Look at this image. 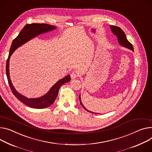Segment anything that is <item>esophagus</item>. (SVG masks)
<instances>
[{"instance_id": "34e87169", "label": "esophagus", "mask_w": 152, "mask_h": 152, "mask_svg": "<svg viewBox=\"0 0 152 152\" xmlns=\"http://www.w3.org/2000/svg\"><path fill=\"white\" fill-rule=\"evenodd\" d=\"M77 76H78L77 73L75 72H72L71 74V77L72 79H75V78H77Z\"/></svg>"}]
</instances>
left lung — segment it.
Returning a JSON list of instances; mask_svg holds the SVG:
<instances>
[{"label":"left lung","instance_id":"left-lung-1","mask_svg":"<svg viewBox=\"0 0 152 152\" xmlns=\"http://www.w3.org/2000/svg\"><path fill=\"white\" fill-rule=\"evenodd\" d=\"M110 28H111V31L113 32V33L114 34V35L117 36V38H118V42L119 43V44L123 47H124V48H127L128 49H130L131 50H132L133 52H134V49H133V45L128 41L126 39V35L125 33L124 32V31L119 27H117V26H110ZM79 99H80V104L81 106H82L83 107V108L86 110L87 111L89 112V113H94V114H96L94 112H91V111H89L85 107V106L83 104L82 102H81V96H80V94L79 96Z\"/></svg>","mask_w":152,"mask_h":152}]
</instances>
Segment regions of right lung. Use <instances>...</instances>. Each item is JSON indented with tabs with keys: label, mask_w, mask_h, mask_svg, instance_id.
Instances as JSON below:
<instances>
[{
	"label": "right lung",
	"mask_w": 152,
	"mask_h": 152,
	"mask_svg": "<svg viewBox=\"0 0 152 152\" xmlns=\"http://www.w3.org/2000/svg\"><path fill=\"white\" fill-rule=\"evenodd\" d=\"M56 28V27L53 26L46 24H31L26 25L19 33L18 36L13 41L10 48L6 65V74L10 87L13 94L19 100L26 104V105L33 108L42 109L50 106L55 102L61 86L69 82L71 80V77H70V75H67L64 78L58 80L44 96L38 98H28L19 93L16 90L12 84V82H11L10 77L9 69L10 56L18 48L30 39L35 38L41 34L52 31Z\"/></svg>",
	"instance_id": "add662e5"
}]
</instances>
